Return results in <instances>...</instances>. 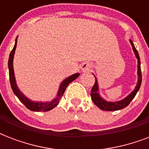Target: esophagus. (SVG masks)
<instances>
[{"mask_svg": "<svg viewBox=\"0 0 149 149\" xmlns=\"http://www.w3.org/2000/svg\"><path fill=\"white\" fill-rule=\"evenodd\" d=\"M81 69L84 72L89 71V70L91 69V65L89 63H83L81 65Z\"/></svg>", "mask_w": 149, "mask_h": 149, "instance_id": "1", "label": "esophagus"}]
</instances>
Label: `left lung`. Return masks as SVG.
Here are the masks:
<instances>
[{
    "label": "left lung",
    "instance_id": "8db88e82",
    "mask_svg": "<svg viewBox=\"0 0 149 149\" xmlns=\"http://www.w3.org/2000/svg\"><path fill=\"white\" fill-rule=\"evenodd\" d=\"M130 43L132 46L133 51L134 52V55L136 56L137 59H138V82H137L135 88L134 89V91H132V93H129L128 95L124 99L118 100V101H107L106 100H104L102 97L100 95L99 93V86H98V82L97 77H95V84L93 85V88L91 90V99L93 100V102L99 107L100 109H101L103 111H118V110H121V109L125 108L131 103L132 100L134 99V97L136 95V93H138V91L140 89L141 84V62H140V57H139V52L137 51L134 45V43L131 39H130Z\"/></svg>",
    "mask_w": 149,
    "mask_h": 149
}]
</instances>
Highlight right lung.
<instances>
[{
    "mask_svg": "<svg viewBox=\"0 0 149 149\" xmlns=\"http://www.w3.org/2000/svg\"><path fill=\"white\" fill-rule=\"evenodd\" d=\"M17 36L15 39V46L13 48L12 51L10 52V56H9V59H8V69H9V77H10V83L11 89L15 95L17 96V98L20 100V101L27 108L29 109L30 111H50L52 109H53L55 107L58 105L59 100L61 97L63 95V93L65 92V89L67 87L69 84L72 82L73 80L77 79V77L79 76V73H75V74L71 75L70 77L65 78L63 80L58 87V91L57 92L56 97L52 100L51 101H32L31 100L28 98L26 96H24L23 93L21 92L19 88L17 87V83L15 77V72H14V67H13V60H14V56H15V49L17 47Z\"/></svg>",
    "mask_w": 149,
    "mask_h": 149,
    "instance_id": "1",
    "label": "right lung"
}]
</instances>
